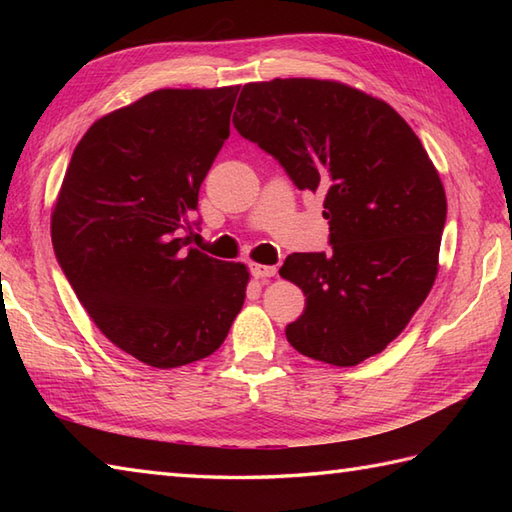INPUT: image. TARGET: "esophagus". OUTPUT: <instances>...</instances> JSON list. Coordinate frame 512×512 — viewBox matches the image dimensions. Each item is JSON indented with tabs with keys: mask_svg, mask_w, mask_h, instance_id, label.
<instances>
[{
	"mask_svg": "<svg viewBox=\"0 0 512 512\" xmlns=\"http://www.w3.org/2000/svg\"><path fill=\"white\" fill-rule=\"evenodd\" d=\"M250 275L255 279H268L277 275L275 266H264V264H250Z\"/></svg>",
	"mask_w": 512,
	"mask_h": 512,
	"instance_id": "esophagus-1",
	"label": "esophagus"
}]
</instances>
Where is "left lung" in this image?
I'll return each mask as SVG.
<instances>
[{"mask_svg": "<svg viewBox=\"0 0 512 512\" xmlns=\"http://www.w3.org/2000/svg\"><path fill=\"white\" fill-rule=\"evenodd\" d=\"M233 125L297 189L325 195L332 250L279 268L306 295L288 343L339 367L383 352L438 275L447 195L420 138L385 101L317 79L244 85Z\"/></svg>", "mask_w": 512, "mask_h": 512, "instance_id": "8db88e82", "label": "left lung"}]
</instances>
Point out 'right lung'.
Segmentation results:
<instances>
[{"label": "right lung", "instance_id": "add662e5", "mask_svg": "<svg viewBox=\"0 0 512 512\" xmlns=\"http://www.w3.org/2000/svg\"><path fill=\"white\" fill-rule=\"evenodd\" d=\"M239 88L158 90L99 118L76 145L52 213L65 279L107 339L151 367L213 354L244 306L248 270L182 233Z\"/></svg>", "mask_w": 512, "mask_h": 512}]
</instances>
